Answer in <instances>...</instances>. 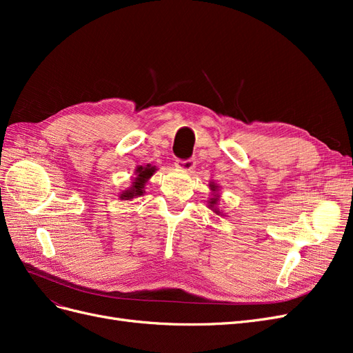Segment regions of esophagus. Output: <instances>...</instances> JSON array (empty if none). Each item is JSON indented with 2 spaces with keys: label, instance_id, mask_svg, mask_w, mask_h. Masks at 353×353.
<instances>
[{
  "label": "esophagus",
  "instance_id": "1",
  "mask_svg": "<svg viewBox=\"0 0 353 353\" xmlns=\"http://www.w3.org/2000/svg\"><path fill=\"white\" fill-rule=\"evenodd\" d=\"M176 168L179 170H184V172H190V170H193L196 166V160L194 159H187V160H178L175 163Z\"/></svg>",
  "mask_w": 353,
  "mask_h": 353
}]
</instances>
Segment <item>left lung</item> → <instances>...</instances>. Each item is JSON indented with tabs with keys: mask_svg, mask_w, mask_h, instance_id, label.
Returning a JSON list of instances; mask_svg holds the SVG:
<instances>
[{
	"mask_svg": "<svg viewBox=\"0 0 353 353\" xmlns=\"http://www.w3.org/2000/svg\"><path fill=\"white\" fill-rule=\"evenodd\" d=\"M210 187V190H212V193H213V196H212V199H209V208L216 213V215H221V212H219V209L216 208V205H218V201H219V196L216 194L218 193V185L216 184H210L209 185Z\"/></svg>",
	"mask_w": 353,
	"mask_h": 353,
	"instance_id": "left-lung-1",
	"label": "left lung"
}]
</instances>
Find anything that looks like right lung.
Here are the masks:
<instances>
[{
  "label": "right lung",
  "instance_id": "right-lung-1",
  "mask_svg": "<svg viewBox=\"0 0 353 353\" xmlns=\"http://www.w3.org/2000/svg\"><path fill=\"white\" fill-rule=\"evenodd\" d=\"M154 172H156V166H152V165L138 166L137 170H135L137 176L134 178L132 185L128 190L122 191L121 199L122 200H131V199H135L138 196H143L145 193L144 185H145L147 181L153 176Z\"/></svg>",
  "mask_w": 353,
  "mask_h": 353
}]
</instances>
